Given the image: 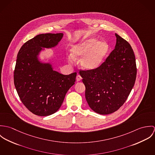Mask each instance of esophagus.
Instances as JSON below:
<instances>
[{
  "label": "esophagus",
  "instance_id": "esophagus-1",
  "mask_svg": "<svg viewBox=\"0 0 155 155\" xmlns=\"http://www.w3.org/2000/svg\"><path fill=\"white\" fill-rule=\"evenodd\" d=\"M82 77L79 75V74H78L77 75V76H76V81H81L82 80Z\"/></svg>",
  "mask_w": 155,
  "mask_h": 155
}]
</instances>
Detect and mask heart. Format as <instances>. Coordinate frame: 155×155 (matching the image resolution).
<instances>
[{
	"instance_id": "1",
	"label": "heart",
	"mask_w": 155,
	"mask_h": 155,
	"mask_svg": "<svg viewBox=\"0 0 155 155\" xmlns=\"http://www.w3.org/2000/svg\"><path fill=\"white\" fill-rule=\"evenodd\" d=\"M98 40L97 38L90 37L74 45L68 61L71 62L73 58L76 59L82 57L80 63L84 69L93 70L98 68L108 55L110 46L106 41Z\"/></svg>"
}]
</instances>
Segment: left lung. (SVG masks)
<instances>
[{"mask_svg":"<svg viewBox=\"0 0 155 155\" xmlns=\"http://www.w3.org/2000/svg\"><path fill=\"white\" fill-rule=\"evenodd\" d=\"M115 48L106 61L93 70H80L90 108L100 114L117 110L125 102L137 76L135 58L130 44L115 33Z\"/></svg>","mask_w":155,"mask_h":155,"instance_id":"8db88e82","label":"left lung"}]
</instances>
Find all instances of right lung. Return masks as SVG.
<instances>
[{
    "instance_id": "right-lung-1",
    "label": "right lung",
    "mask_w": 155,
    "mask_h": 155,
    "mask_svg": "<svg viewBox=\"0 0 155 155\" xmlns=\"http://www.w3.org/2000/svg\"><path fill=\"white\" fill-rule=\"evenodd\" d=\"M63 33L37 35L20 48L14 73V85L26 108L36 115L46 116L58 110L68 90L76 81V72L64 75L49 63L39 59L44 48L56 46Z\"/></svg>"
}]
</instances>
